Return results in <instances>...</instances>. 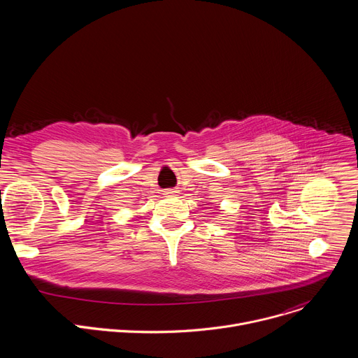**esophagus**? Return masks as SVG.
<instances>
[{
    "instance_id": "34e87169",
    "label": "esophagus",
    "mask_w": 358,
    "mask_h": 358,
    "mask_svg": "<svg viewBox=\"0 0 358 358\" xmlns=\"http://www.w3.org/2000/svg\"><path fill=\"white\" fill-rule=\"evenodd\" d=\"M177 192H178V191H176V189H171V188H170V189H166V191H164V194H166V195H170V196H171V195H176Z\"/></svg>"
}]
</instances>
